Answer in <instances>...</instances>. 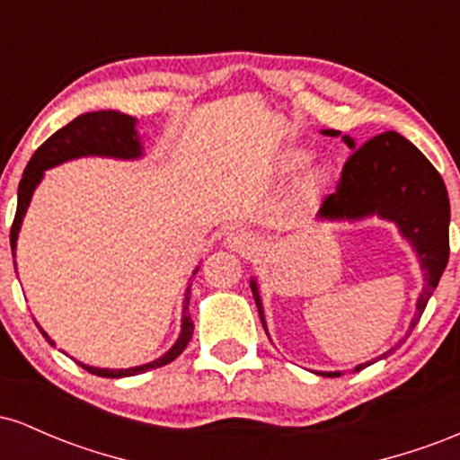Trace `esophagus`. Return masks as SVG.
Wrapping results in <instances>:
<instances>
[{
	"label": "esophagus",
	"mask_w": 460,
	"mask_h": 460,
	"mask_svg": "<svg viewBox=\"0 0 460 460\" xmlns=\"http://www.w3.org/2000/svg\"><path fill=\"white\" fill-rule=\"evenodd\" d=\"M225 244L226 248H231L234 252H242V255H248V252H255L257 246H260V237L251 231H234L225 237Z\"/></svg>",
	"instance_id": "obj_1"
}]
</instances>
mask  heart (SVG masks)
I'll use <instances>...</instances> for the list:
<instances>
[{
    "label": "heart",
    "mask_w": 460,
    "mask_h": 460,
    "mask_svg": "<svg viewBox=\"0 0 460 460\" xmlns=\"http://www.w3.org/2000/svg\"><path fill=\"white\" fill-rule=\"evenodd\" d=\"M307 160H309L307 151H303V149L283 151L277 160V172L279 175H292V172H296L298 168H303L305 164H307ZM324 179H326L324 168H315V171H311V175L307 177V188L322 186V183H324Z\"/></svg>",
    "instance_id": "1"
}]
</instances>
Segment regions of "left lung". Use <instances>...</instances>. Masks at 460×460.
<instances>
[{"mask_svg":"<svg viewBox=\"0 0 460 460\" xmlns=\"http://www.w3.org/2000/svg\"><path fill=\"white\" fill-rule=\"evenodd\" d=\"M324 136H340L335 129H322ZM352 149L337 183V192L329 194L322 203L318 218L331 223H357V220L378 216L398 226L400 235L409 242L415 251L420 268L424 272V288L415 305V315L411 318L409 331L404 332L398 344L383 352L381 357L367 363H358L355 372L367 367L378 358L389 357L395 348L404 344L406 337L415 329L424 314L432 292L439 285V279L450 257V199H447L446 183L435 166L426 160L424 153L411 145L404 136L395 131H385L374 136L363 146L350 136H341ZM251 292L255 298L257 311L263 329L268 332L266 315L260 296V285L251 279ZM320 376H340V372H315Z\"/></svg>","mask_w":460,"mask_h":460,"instance_id":"8db88e82","label":"left lung"}]
</instances>
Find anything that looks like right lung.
<instances>
[{
  "instance_id": "1",
  "label": "right lung",
  "mask_w": 460,
  "mask_h": 460,
  "mask_svg": "<svg viewBox=\"0 0 460 460\" xmlns=\"http://www.w3.org/2000/svg\"><path fill=\"white\" fill-rule=\"evenodd\" d=\"M138 119L129 114L114 112V110H99V112H88L73 119L71 123L65 125L62 129H58L49 140H45L43 145L36 149L34 155L28 166H25L23 177L19 181V194H17V214H14L13 229H10V248H13V260H14V248H17V237L21 231V223H23V216L28 212L30 200L34 197V190L39 188V183L43 181L47 168H54L58 164H65L68 160H77V157H88V155H99V157H114V160H138L142 157V142L136 129ZM197 270L192 272L194 274ZM188 300H190V288L186 289V300H183V311H181V331L175 344L171 346V350L164 352L160 358L149 363H142V366L128 367V369H108V367H93L86 363H79L84 369L94 374V376L103 378H123V376H136V374L149 372V369L162 367L166 363L175 361L181 355L183 348L188 346V341L192 340L194 324L190 320L188 314ZM40 329V326H39ZM43 337L49 341L51 346H56V341L51 340L47 332L40 329Z\"/></svg>"
}]
</instances>
